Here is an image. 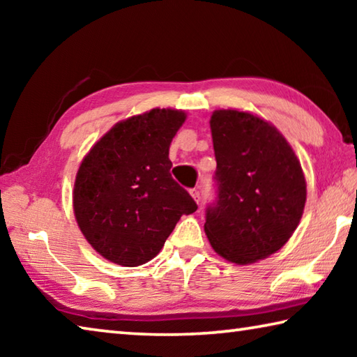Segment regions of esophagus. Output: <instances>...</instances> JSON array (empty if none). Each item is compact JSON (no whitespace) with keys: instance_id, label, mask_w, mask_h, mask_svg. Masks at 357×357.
Segmentation results:
<instances>
[{"instance_id":"1","label":"esophagus","mask_w":357,"mask_h":357,"mask_svg":"<svg viewBox=\"0 0 357 357\" xmlns=\"http://www.w3.org/2000/svg\"><path fill=\"white\" fill-rule=\"evenodd\" d=\"M189 192H190L193 200H195L197 203H200V190H198V187H193V189H190Z\"/></svg>"}]
</instances>
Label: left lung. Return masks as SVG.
I'll list each match as a JSON object with an SVG mask.
<instances>
[{
	"label": "left lung",
	"mask_w": 357,
	"mask_h": 357,
	"mask_svg": "<svg viewBox=\"0 0 357 357\" xmlns=\"http://www.w3.org/2000/svg\"><path fill=\"white\" fill-rule=\"evenodd\" d=\"M217 202L204 233L228 261L268 258L291 238L304 213L307 184L293 148L268 121L239 110L211 116Z\"/></svg>",
	"instance_id": "obj_1"
}]
</instances>
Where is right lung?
<instances>
[{
  "label": "right lung",
  "instance_id": "1",
  "mask_svg": "<svg viewBox=\"0 0 357 357\" xmlns=\"http://www.w3.org/2000/svg\"><path fill=\"white\" fill-rule=\"evenodd\" d=\"M185 113L153 108L119 121L84 155L74 184L83 236L108 261L140 266L197 203L172 178L168 151Z\"/></svg>",
  "mask_w": 357,
  "mask_h": 357
}]
</instances>
